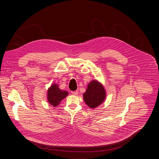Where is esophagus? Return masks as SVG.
Wrapping results in <instances>:
<instances>
[{
	"label": "esophagus",
	"mask_w": 159,
	"mask_h": 159,
	"mask_svg": "<svg viewBox=\"0 0 159 159\" xmlns=\"http://www.w3.org/2000/svg\"><path fill=\"white\" fill-rule=\"evenodd\" d=\"M71 93H72L73 95H77L78 94V91H71Z\"/></svg>",
	"instance_id": "1"
}]
</instances>
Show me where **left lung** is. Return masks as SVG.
<instances>
[{"label":"left lung","instance_id":"left-lung-1","mask_svg":"<svg viewBox=\"0 0 159 159\" xmlns=\"http://www.w3.org/2000/svg\"><path fill=\"white\" fill-rule=\"evenodd\" d=\"M106 96V91L102 84L97 80H92L88 84L86 91L83 93V99L88 106L94 108L103 102Z\"/></svg>","mask_w":159,"mask_h":159}]
</instances>
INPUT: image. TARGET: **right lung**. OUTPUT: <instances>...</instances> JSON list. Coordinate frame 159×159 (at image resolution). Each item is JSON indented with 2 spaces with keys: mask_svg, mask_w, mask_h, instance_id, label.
Wrapping results in <instances>:
<instances>
[{
  "mask_svg": "<svg viewBox=\"0 0 159 159\" xmlns=\"http://www.w3.org/2000/svg\"><path fill=\"white\" fill-rule=\"evenodd\" d=\"M68 95V92L62 91L58 88L57 84H53L48 90V102L53 107L60 104V101L65 98Z\"/></svg>",
  "mask_w": 159,
  "mask_h": 159,
  "instance_id": "obj_1",
  "label": "right lung"
}]
</instances>
